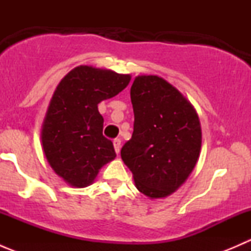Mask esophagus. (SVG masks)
Listing matches in <instances>:
<instances>
[{
    "instance_id": "1",
    "label": "esophagus",
    "mask_w": 251,
    "mask_h": 251,
    "mask_svg": "<svg viewBox=\"0 0 251 251\" xmlns=\"http://www.w3.org/2000/svg\"><path fill=\"white\" fill-rule=\"evenodd\" d=\"M113 144H114V149H115V153L119 154L120 153V147H121V141L120 140H114L113 141Z\"/></svg>"
}]
</instances>
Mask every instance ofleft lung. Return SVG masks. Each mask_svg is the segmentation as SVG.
Here are the masks:
<instances>
[{"instance_id":"8db88e82","label":"left lung","mask_w":251,"mask_h":251,"mask_svg":"<svg viewBox=\"0 0 251 251\" xmlns=\"http://www.w3.org/2000/svg\"><path fill=\"white\" fill-rule=\"evenodd\" d=\"M135 124L121 159L136 188L151 199L166 198L196 168L201 126L191 102L165 78L138 75L131 86Z\"/></svg>"}]
</instances>
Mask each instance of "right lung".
<instances>
[{
    "mask_svg": "<svg viewBox=\"0 0 251 251\" xmlns=\"http://www.w3.org/2000/svg\"><path fill=\"white\" fill-rule=\"evenodd\" d=\"M130 80V74L80 65L55 87L41 126V143L50 166L69 186H90L115 159L113 142L103 136L98 104L121 92Z\"/></svg>",
    "mask_w": 251,
    "mask_h": 251,
    "instance_id": "obj_1",
    "label": "right lung"
}]
</instances>
